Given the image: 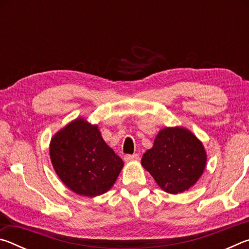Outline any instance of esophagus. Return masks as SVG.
<instances>
[{"label": "esophagus", "mask_w": 249, "mask_h": 249, "mask_svg": "<svg viewBox=\"0 0 249 249\" xmlns=\"http://www.w3.org/2000/svg\"><path fill=\"white\" fill-rule=\"evenodd\" d=\"M140 158V156L137 154H133V155H125L124 156V160L126 162H129V161H133V160H137Z\"/></svg>", "instance_id": "obj_1"}]
</instances>
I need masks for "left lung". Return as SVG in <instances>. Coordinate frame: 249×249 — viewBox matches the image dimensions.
Returning <instances> with one entry per match:
<instances>
[{
	"label": "left lung",
	"mask_w": 249,
	"mask_h": 249,
	"mask_svg": "<svg viewBox=\"0 0 249 249\" xmlns=\"http://www.w3.org/2000/svg\"><path fill=\"white\" fill-rule=\"evenodd\" d=\"M206 154L201 142L188 129L166 127L142 155V165L162 190L178 195L195 184L203 172Z\"/></svg>",
	"instance_id": "1"
}]
</instances>
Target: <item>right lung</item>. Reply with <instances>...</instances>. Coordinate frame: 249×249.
<instances>
[{"label": "right lung", "mask_w": 249, "mask_h": 249, "mask_svg": "<svg viewBox=\"0 0 249 249\" xmlns=\"http://www.w3.org/2000/svg\"><path fill=\"white\" fill-rule=\"evenodd\" d=\"M50 159L60 180L84 196L107 192L119 177L123 160L107 145L96 125L75 120L54 135Z\"/></svg>", "instance_id": "obj_1"}]
</instances>
